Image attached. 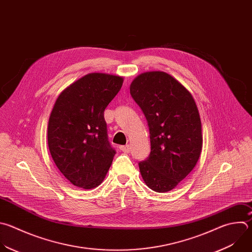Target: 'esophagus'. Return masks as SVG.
Listing matches in <instances>:
<instances>
[{
	"mask_svg": "<svg viewBox=\"0 0 252 252\" xmlns=\"http://www.w3.org/2000/svg\"><path fill=\"white\" fill-rule=\"evenodd\" d=\"M120 149H121L122 151L126 152V153H128V152L130 151V146H129L128 144H126V145H122V146H120Z\"/></svg>",
	"mask_w": 252,
	"mask_h": 252,
	"instance_id": "34e87169",
	"label": "esophagus"
}]
</instances>
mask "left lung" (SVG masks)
Returning <instances> with one entry per match:
<instances>
[{
	"label": "left lung",
	"instance_id": "1",
	"mask_svg": "<svg viewBox=\"0 0 252 252\" xmlns=\"http://www.w3.org/2000/svg\"><path fill=\"white\" fill-rule=\"evenodd\" d=\"M130 95L149 127L150 153L138 163L153 191L174 189L194 169L203 144L202 125L191 93L171 75L145 72L130 84Z\"/></svg>",
	"mask_w": 252,
	"mask_h": 252
}]
</instances>
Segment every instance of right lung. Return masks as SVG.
I'll list each match as a JSON object with an SVG mask.
<instances>
[{"label": "right lung", "mask_w": 252, "mask_h": 252, "mask_svg": "<svg viewBox=\"0 0 252 252\" xmlns=\"http://www.w3.org/2000/svg\"><path fill=\"white\" fill-rule=\"evenodd\" d=\"M124 78L90 73L57 98L48 121L47 141L57 168L74 186L93 189L110 168L116 150L108 140L105 109Z\"/></svg>", "instance_id": "obj_1"}]
</instances>
